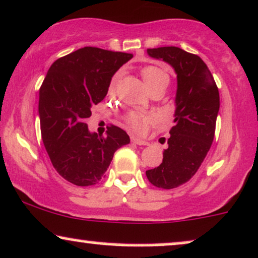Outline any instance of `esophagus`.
Masks as SVG:
<instances>
[{
    "label": "esophagus",
    "instance_id": "1",
    "mask_svg": "<svg viewBox=\"0 0 258 258\" xmlns=\"http://www.w3.org/2000/svg\"><path fill=\"white\" fill-rule=\"evenodd\" d=\"M131 141H132V143H135V144H137V145H148V142L143 141V139L138 138V137H132Z\"/></svg>",
    "mask_w": 258,
    "mask_h": 258
}]
</instances>
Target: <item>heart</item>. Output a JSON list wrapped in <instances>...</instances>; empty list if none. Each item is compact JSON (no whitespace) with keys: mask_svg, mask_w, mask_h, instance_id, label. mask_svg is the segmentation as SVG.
<instances>
[{"mask_svg":"<svg viewBox=\"0 0 258 258\" xmlns=\"http://www.w3.org/2000/svg\"><path fill=\"white\" fill-rule=\"evenodd\" d=\"M142 77L144 79L145 85L149 91H154L157 89H166L169 84V76L163 68L157 66H147L142 70ZM120 74L117 73L113 77L109 84V92H114L119 84ZM127 123L132 127L135 131H143L145 125L148 123L149 117L141 113H131L126 117Z\"/></svg>","mask_w":258,"mask_h":258,"instance_id":"b5f03b06","label":"heart"}]
</instances>
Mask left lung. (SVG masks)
Wrapping results in <instances>:
<instances>
[{
    "label": "left lung",
    "mask_w": 258,
    "mask_h": 258,
    "mask_svg": "<svg viewBox=\"0 0 258 258\" xmlns=\"http://www.w3.org/2000/svg\"><path fill=\"white\" fill-rule=\"evenodd\" d=\"M148 55L167 62L176 74L174 126L168 148L162 163L147 170L151 184L168 190L187 182L206 159L215 135L220 96L209 68L197 55L178 46L148 49Z\"/></svg>",
    "instance_id": "1"
}]
</instances>
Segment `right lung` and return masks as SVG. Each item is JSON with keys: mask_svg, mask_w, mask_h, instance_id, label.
Segmentation results:
<instances>
[{"mask_svg": "<svg viewBox=\"0 0 258 258\" xmlns=\"http://www.w3.org/2000/svg\"><path fill=\"white\" fill-rule=\"evenodd\" d=\"M132 54L85 46L51 64L39 89L38 114L43 144L56 172L78 186L103 178L128 135L111 125L105 137L90 132L85 119L107 96L116 71Z\"/></svg>", "mask_w": 258, "mask_h": 258, "instance_id": "add662e5", "label": "right lung"}]
</instances>
